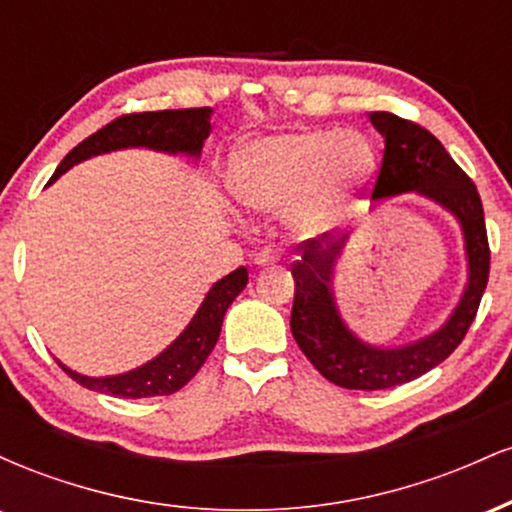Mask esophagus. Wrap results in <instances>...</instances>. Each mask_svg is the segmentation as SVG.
Listing matches in <instances>:
<instances>
[{
    "label": "esophagus",
    "mask_w": 512,
    "mask_h": 512,
    "mask_svg": "<svg viewBox=\"0 0 512 512\" xmlns=\"http://www.w3.org/2000/svg\"><path fill=\"white\" fill-rule=\"evenodd\" d=\"M276 262H279V252H276L274 248H262L255 255L257 267H272V264H276Z\"/></svg>",
    "instance_id": "34e87169"
}]
</instances>
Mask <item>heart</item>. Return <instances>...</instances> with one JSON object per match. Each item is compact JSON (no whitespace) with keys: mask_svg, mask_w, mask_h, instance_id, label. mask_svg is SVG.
I'll return each instance as SVG.
<instances>
[{"mask_svg":"<svg viewBox=\"0 0 512 512\" xmlns=\"http://www.w3.org/2000/svg\"><path fill=\"white\" fill-rule=\"evenodd\" d=\"M375 166L363 134L293 129L240 144L228 158L226 185L243 207L284 209L293 231L317 236L344 219Z\"/></svg>","mask_w":512,"mask_h":512,"instance_id":"heart-1","label":"heart"}]
</instances>
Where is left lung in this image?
Instances as JSON below:
<instances>
[{"mask_svg": "<svg viewBox=\"0 0 512 512\" xmlns=\"http://www.w3.org/2000/svg\"><path fill=\"white\" fill-rule=\"evenodd\" d=\"M368 117L370 125L385 139L373 207L414 192L448 211L460 223L467 284L438 330L409 344H370L346 325L334 296V272L349 236L325 245L320 240L301 243L303 255L291 269L296 281L291 310L293 339L330 383L346 390H387L443 363L462 342L477 315L491 260L477 187L452 161L445 146L428 129L392 113H368Z\"/></svg>", "mask_w": 512, "mask_h": 512, "instance_id": "8db88e82", "label": "left lung"}]
</instances>
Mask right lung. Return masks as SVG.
<instances>
[{"mask_svg":"<svg viewBox=\"0 0 512 512\" xmlns=\"http://www.w3.org/2000/svg\"><path fill=\"white\" fill-rule=\"evenodd\" d=\"M211 113H214L211 108H187L117 117L110 125L84 139L79 146H74L62 158L50 182H55L76 163L122 149H151L161 151V154L199 158L202 146L211 134ZM245 284H248V269L245 267H238L236 272L216 281L204 296L190 325L178 334L175 342H170L161 354L146 361L144 366L127 370V373L93 378V375L76 373L62 361L57 363L76 383L93 392H103V395L122 399L173 395L182 385L190 383L197 370L202 368V363L207 361L211 349L219 342L223 315H226L228 305L236 301L238 293L245 289Z\"/></svg>","mask_w":512,"mask_h":512,"instance_id":"add662e5","label":"right lung"}]
</instances>
